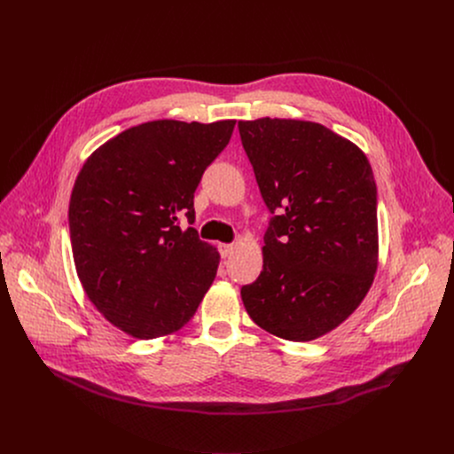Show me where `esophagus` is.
<instances>
[{"mask_svg": "<svg viewBox=\"0 0 454 454\" xmlns=\"http://www.w3.org/2000/svg\"><path fill=\"white\" fill-rule=\"evenodd\" d=\"M233 251H235L233 244H219V253H221L223 258H228Z\"/></svg>", "mask_w": 454, "mask_h": 454, "instance_id": "1", "label": "esophagus"}]
</instances>
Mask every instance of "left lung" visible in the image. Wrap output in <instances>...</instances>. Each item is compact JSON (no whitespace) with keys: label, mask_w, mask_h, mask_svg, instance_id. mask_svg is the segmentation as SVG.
Segmentation results:
<instances>
[{"label":"left lung","mask_w":454,"mask_h":454,"mask_svg":"<svg viewBox=\"0 0 454 454\" xmlns=\"http://www.w3.org/2000/svg\"><path fill=\"white\" fill-rule=\"evenodd\" d=\"M271 219L264 268L240 289L249 317L287 341L334 331L361 305L379 262L370 161L325 125L293 118L239 121Z\"/></svg>","instance_id":"obj_1"}]
</instances>
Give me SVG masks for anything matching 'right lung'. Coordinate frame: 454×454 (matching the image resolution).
Here are the masks:
<instances>
[{"instance_id":"add662e5","label":"right lung","mask_w":454,"mask_h":454,"mask_svg":"<svg viewBox=\"0 0 454 454\" xmlns=\"http://www.w3.org/2000/svg\"><path fill=\"white\" fill-rule=\"evenodd\" d=\"M235 120H154L116 135L82 165L70 237L90 301L125 334L179 331L210 289L219 251L193 228V192L228 145Z\"/></svg>"}]
</instances>
